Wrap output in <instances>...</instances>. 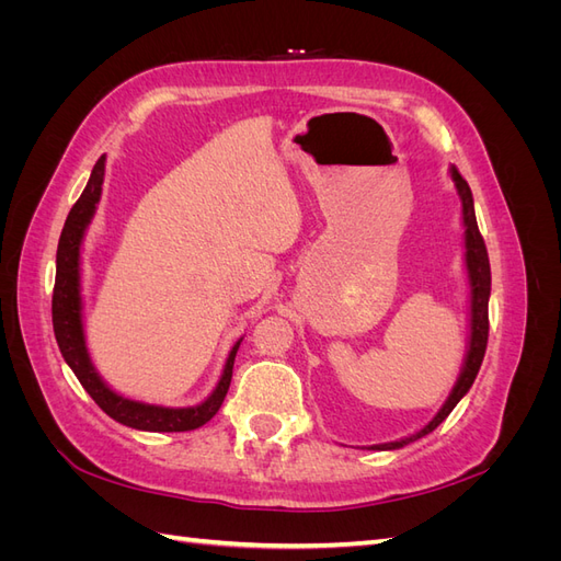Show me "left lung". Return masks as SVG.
<instances>
[{
	"label": "left lung",
	"mask_w": 561,
	"mask_h": 561,
	"mask_svg": "<svg viewBox=\"0 0 561 561\" xmlns=\"http://www.w3.org/2000/svg\"><path fill=\"white\" fill-rule=\"evenodd\" d=\"M451 180L456 184V192L461 196V206H463V227H466V266H468V278H470V342H468V355L461 369V377H458L454 390L449 393L447 402L443 404V410L435 414V419L423 426L419 433L398 439V443H386V445H375L369 449H400L404 445L414 443V439L433 433L439 423H443L454 407L461 400L474 377H478L480 365L484 360V351H486V339H489V293H491V268H489V254L482 233L478 229V219H474V206H472V192L468 182L461 178V173L456 171V165H451Z\"/></svg>",
	"instance_id": "obj_1"
}]
</instances>
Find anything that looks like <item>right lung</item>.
<instances>
[{"label":"right lung","mask_w":561,"mask_h":561,"mask_svg":"<svg viewBox=\"0 0 561 561\" xmlns=\"http://www.w3.org/2000/svg\"><path fill=\"white\" fill-rule=\"evenodd\" d=\"M103 178H105V157H100L93 165V173L89 178L87 190L81 192L79 201L72 206L70 215L65 219V227L58 241V254H56V285H54V301H50V313H54V332L56 342L62 353L65 363L77 375L79 383L87 388V393L95 400V404L114 421L124 423V426L138 428V431H151V433H184L201 428L203 423H208L219 407H222L227 390L233 375V358L239 351L241 342H236L222 379H219L217 388L196 407H159V404H145L135 402L124 396L114 393V390L100 379L95 371L89 351L87 339H83L81 328V295H79V250L83 241V231H87L89 222L95 213V203L100 201V192H103Z\"/></svg>","instance_id":"1"}]
</instances>
